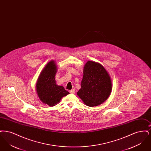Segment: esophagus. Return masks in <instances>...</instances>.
I'll return each mask as SVG.
<instances>
[{"instance_id": "obj_1", "label": "esophagus", "mask_w": 151, "mask_h": 151, "mask_svg": "<svg viewBox=\"0 0 151 151\" xmlns=\"http://www.w3.org/2000/svg\"><path fill=\"white\" fill-rule=\"evenodd\" d=\"M70 93H75V89H73L70 91Z\"/></svg>"}]
</instances>
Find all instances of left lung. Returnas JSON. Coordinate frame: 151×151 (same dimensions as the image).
Instances as JSON below:
<instances>
[{
  "mask_svg": "<svg viewBox=\"0 0 151 151\" xmlns=\"http://www.w3.org/2000/svg\"><path fill=\"white\" fill-rule=\"evenodd\" d=\"M81 89L77 94L88 106H96L107 100L111 92L110 77L102 65L88 61L84 67Z\"/></svg>",
  "mask_w": 151,
  "mask_h": 151,
  "instance_id": "obj_1",
  "label": "left lung"
}]
</instances>
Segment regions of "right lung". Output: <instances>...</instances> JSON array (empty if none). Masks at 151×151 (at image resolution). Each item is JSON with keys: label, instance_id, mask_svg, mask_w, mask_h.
Here are the masks:
<instances>
[{"label": "right lung", "instance_id": "obj_1", "mask_svg": "<svg viewBox=\"0 0 151 151\" xmlns=\"http://www.w3.org/2000/svg\"><path fill=\"white\" fill-rule=\"evenodd\" d=\"M56 72L55 63L51 60L41 72L36 84V91L40 99L50 106L55 105L63 97L69 94L63 86L57 85L55 79Z\"/></svg>", "mask_w": 151, "mask_h": 151}]
</instances>
